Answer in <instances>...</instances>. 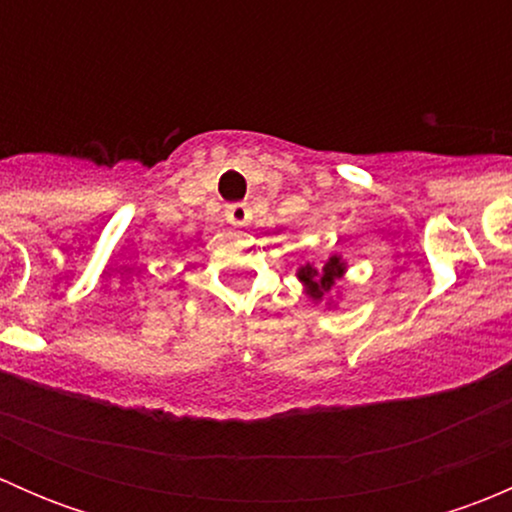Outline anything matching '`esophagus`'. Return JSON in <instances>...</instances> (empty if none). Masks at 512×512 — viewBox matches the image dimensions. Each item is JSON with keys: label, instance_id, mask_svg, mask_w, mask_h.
Masks as SVG:
<instances>
[{"label": "esophagus", "instance_id": "obj_1", "mask_svg": "<svg viewBox=\"0 0 512 512\" xmlns=\"http://www.w3.org/2000/svg\"><path fill=\"white\" fill-rule=\"evenodd\" d=\"M225 218H227V223H232V225H247V220H250V208H247L245 203H232V205H227Z\"/></svg>", "mask_w": 512, "mask_h": 512}]
</instances>
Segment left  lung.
<instances>
[{"mask_svg": "<svg viewBox=\"0 0 512 512\" xmlns=\"http://www.w3.org/2000/svg\"><path fill=\"white\" fill-rule=\"evenodd\" d=\"M344 272H347V262H344L339 255H332L324 267H314L309 265V262L307 265H302L297 270V277L304 285V292H307L314 302H319V299L327 297L329 289L334 287V282L342 280Z\"/></svg>", "mask_w": 512, "mask_h": 512, "instance_id": "1", "label": "left lung"}]
</instances>
